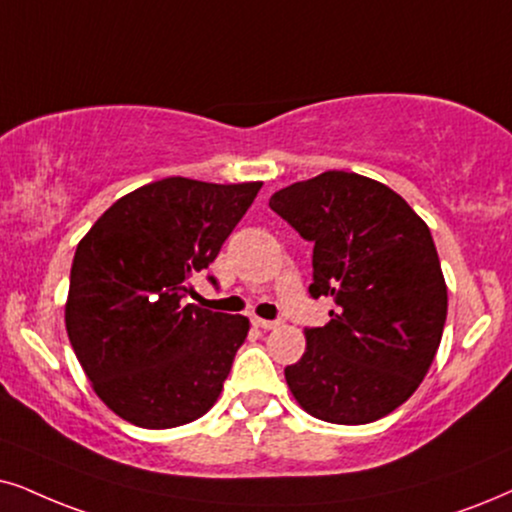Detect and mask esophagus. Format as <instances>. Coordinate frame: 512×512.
I'll return each instance as SVG.
<instances>
[{"label": "esophagus", "instance_id": "obj_1", "mask_svg": "<svg viewBox=\"0 0 512 512\" xmlns=\"http://www.w3.org/2000/svg\"><path fill=\"white\" fill-rule=\"evenodd\" d=\"M257 328H262V331H274V328L281 326V321H267V319H252Z\"/></svg>", "mask_w": 512, "mask_h": 512}]
</instances>
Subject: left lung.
<instances>
[{
  "label": "left lung",
  "mask_w": 512,
  "mask_h": 512,
  "mask_svg": "<svg viewBox=\"0 0 512 512\" xmlns=\"http://www.w3.org/2000/svg\"><path fill=\"white\" fill-rule=\"evenodd\" d=\"M314 243L309 295L333 297L331 321L304 328L307 349L286 366L304 411L326 423L364 425L418 390L446 321V283L435 241L399 193L331 170L269 198Z\"/></svg>",
  "instance_id": "left-lung-1"
}]
</instances>
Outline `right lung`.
<instances>
[{
	"mask_svg": "<svg viewBox=\"0 0 512 512\" xmlns=\"http://www.w3.org/2000/svg\"><path fill=\"white\" fill-rule=\"evenodd\" d=\"M260 189L153 181L115 200L77 245L68 338L94 392L127 423L177 428L217 401L250 321L181 300Z\"/></svg>",
	"mask_w": 512,
	"mask_h": 512,
	"instance_id": "1",
	"label": "right lung"
}]
</instances>
